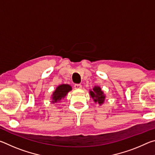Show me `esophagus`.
<instances>
[{
    "label": "esophagus",
    "instance_id": "1",
    "mask_svg": "<svg viewBox=\"0 0 155 155\" xmlns=\"http://www.w3.org/2000/svg\"><path fill=\"white\" fill-rule=\"evenodd\" d=\"M74 87L76 90H79V89L82 88V85H81V84H75V85H74Z\"/></svg>",
    "mask_w": 155,
    "mask_h": 155
}]
</instances>
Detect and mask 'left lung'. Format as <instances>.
<instances>
[{
  "instance_id": "1",
  "label": "left lung",
  "mask_w": 155,
  "mask_h": 155,
  "mask_svg": "<svg viewBox=\"0 0 155 155\" xmlns=\"http://www.w3.org/2000/svg\"><path fill=\"white\" fill-rule=\"evenodd\" d=\"M90 95L91 98L94 99L95 103H98L99 104H101L104 103V96L103 91L100 87H94L92 91H90Z\"/></svg>"
}]
</instances>
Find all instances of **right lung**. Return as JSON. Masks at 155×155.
I'll use <instances>...</instances> for the list:
<instances>
[{"label":"right lung","instance_id":"add662e5","mask_svg":"<svg viewBox=\"0 0 155 155\" xmlns=\"http://www.w3.org/2000/svg\"><path fill=\"white\" fill-rule=\"evenodd\" d=\"M70 90H72V87L69 85H64V84H63V85L58 86L56 90L54 91L53 94H52V103L59 102L60 100L64 98L66 96L68 91H70Z\"/></svg>","mask_w":155,"mask_h":155}]
</instances>
